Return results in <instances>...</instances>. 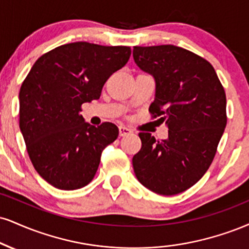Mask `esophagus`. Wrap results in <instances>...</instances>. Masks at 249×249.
Returning <instances> with one entry per match:
<instances>
[{
    "mask_svg": "<svg viewBox=\"0 0 249 249\" xmlns=\"http://www.w3.org/2000/svg\"><path fill=\"white\" fill-rule=\"evenodd\" d=\"M118 130H119V137H125V136H128V134L132 133V131H131L130 128H127L125 126H119Z\"/></svg>",
    "mask_w": 249,
    "mask_h": 249,
    "instance_id": "esophagus-1",
    "label": "esophagus"
}]
</instances>
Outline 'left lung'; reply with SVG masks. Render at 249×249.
Segmentation results:
<instances>
[{
	"label": "left lung",
	"instance_id": "1",
	"mask_svg": "<svg viewBox=\"0 0 249 249\" xmlns=\"http://www.w3.org/2000/svg\"><path fill=\"white\" fill-rule=\"evenodd\" d=\"M133 59L155 80L149 112L168 126L164 140L139 133L134 174L147 189L172 196L197 183L213 161L227 123L225 90L210 62L182 47L134 46Z\"/></svg>",
	"mask_w": 249,
	"mask_h": 249
}]
</instances>
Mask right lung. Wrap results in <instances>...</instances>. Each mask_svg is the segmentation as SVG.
Here are the masks:
<instances>
[{"mask_svg": "<svg viewBox=\"0 0 249 249\" xmlns=\"http://www.w3.org/2000/svg\"><path fill=\"white\" fill-rule=\"evenodd\" d=\"M130 55L128 46L65 44L41 55L23 81L19 128L35 169L53 187L75 190L94 178L118 127L88 124L81 107L100 98L104 83Z\"/></svg>", "mask_w": 249, "mask_h": 249, "instance_id": "obj_1", "label": "right lung"}]
</instances>
